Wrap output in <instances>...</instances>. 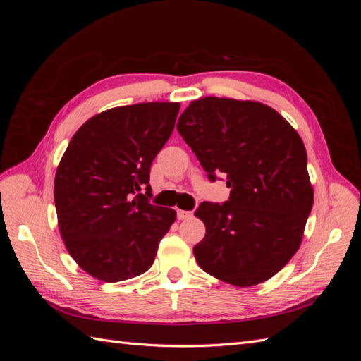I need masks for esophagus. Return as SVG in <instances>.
Returning a JSON list of instances; mask_svg holds the SVG:
<instances>
[{
    "label": "esophagus",
    "instance_id": "34e87169",
    "mask_svg": "<svg viewBox=\"0 0 361 361\" xmlns=\"http://www.w3.org/2000/svg\"><path fill=\"white\" fill-rule=\"evenodd\" d=\"M191 216H192L191 211H182V209L178 211V218H179V220H188V218H191Z\"/></svg>",
    "mask_w": 361,
    "mask_h": 361
}]
</instances>
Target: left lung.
Wrapping results in <instances>:
<instances>
[{
    "label": "left lung",
    "instance_id": "8db88e82",
    "mask_svg": "<svg viewBox=\"0 0 361 361\" xmlns=\"http://www.w3.org/2000/svg\"><path fill=\"white\" fill-rule=\"evenodd\" d=\"M178 130L212 182L223 173L231 197L200 203L206 235L199 267L233 286L276 276L301 245L313 206L307 154L286 118L256 101L207 96L192 101Z\"/></svg>",
    "mask_w": 361,
    "mask_h": 361
}]
</instances>
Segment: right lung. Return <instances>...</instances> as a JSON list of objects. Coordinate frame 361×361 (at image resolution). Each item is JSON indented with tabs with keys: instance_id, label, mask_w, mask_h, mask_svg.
I'll return each mask as SVG.
<instances>
[{
	"instance_id": "right-lung-1",
	"label": "right lung",
	"mask_w": 361,
	"mask_h": 361,
	"mask_svg": "<svg viewBox=\"0 0 361 361\" xmlns=\"http://www.w3.org/2000/svg\"><path fill=\"white\" fill-rule=\"evenodd\" d=\"M179 108H111L87 120L64 152L54 180L60 235L72 259L97 280L116 283L146 272L176 220V211L149 202V176Z\"/></svg>"
}]
</instances>
